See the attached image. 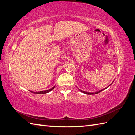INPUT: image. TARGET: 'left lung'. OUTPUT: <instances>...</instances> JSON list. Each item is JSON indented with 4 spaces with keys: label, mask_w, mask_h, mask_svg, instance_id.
I'll return each instance as SVG.
<instances>
[{
    "label": "left lung",
    "mask_w": 135,
    "mask_h": 135,
    "mask_svg": "<svg viewBox=\"0 0 135 135\" xmlns=\"http://www.w3.org/2000/svg\"><path fill=\"white\" fill-rule=\"evenodd\" d=\"M114 81H113V82H114ZM112 83H111V84H112ZM111 84L110 85H109V86H111ZM109 86H108V87H109ZM108 87H107V88H108ZM107 88H105V89H102V90H100L98 91V92H85V91H83V90H80V89H79V88H78V89H79L80 91V92H83V93H85V94H87V95H94V94H97V93H99L100 92H101V91L104 90H105V89H107Z\"/></svg>",
    "instance_id": "8db88e82"
}]
</instances>
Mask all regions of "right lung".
<instances>
[{
  "label": "right lung",
  "instance_id": "obj_1",
  "mask_svg": "<svg viewBox=\"0 0 135 135\" xmlns=\"http://www.w3.org/2000/svg\"><path fill=\"white\" fill-rule=\"evenodd\" d=\"M55 87V86H54L53 88H52L50 89H48V90H43V91H40V92H31L32 93H36V94H45V93H48L49 92H51V90H52L54 89ZM31 92V91H30Z\"/></svg>",
  "mask_w": 135,
  "mask_h": 135
}]
</instances>
